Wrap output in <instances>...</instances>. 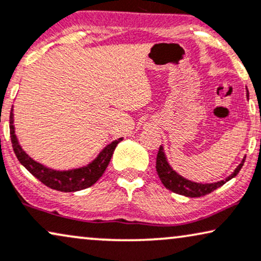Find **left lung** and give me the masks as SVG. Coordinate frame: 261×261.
Here are the masks:
<instances>
[{
	"label": "left lung",
	"mask_w": 261,
	"mask_h": 261,
	"mask_svg": "<svg viewBox=\"0 0 261 261\" xmlns=\"http://www.w3.org/2000/svg\"><path fill=\"white\" fill-rule=\"evenodd\" d=\"M245 160L246 158H243V160L241 161V164L236 167V170L233 171L232 174H230V176L225 178V179L220 180V182L210 183V184L190 182V180H188L182 176H179L177 172H174V171L171 169L169 163H167L166 156H165V153L163 150V147H160L159 151H158L156 166L155 167H156V172L159 174L160 180L163 182L165 188H167L169 190L173 191V193L179 194V195H184L188 197H200L212 193V191L218 189L219 187L224 186L227 180H230L231 178L237 176V173L240 172V170L242 169L243 164H245Z\"/></svg>",
	"instance_id": "left-lung-1"
}]
</instances>
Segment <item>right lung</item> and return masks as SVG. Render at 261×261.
<instances>
[{"label":"right lung","mask_w":261,"mask_h":261,"mask_svg":"<svg viewBox=\"0 0 261 261\" xmlns=\"http://www.w3.org/2000/svg\"><path fill=\"white\" fill-rule=\"evenodd\" d=\"M9 124H11L9 125V133H11L13 150H14L16 158L20 161L22 166H25V169L32 176L37 178L38 180H41L44 186L59 191H65V193L87 189L92 184L96 183L103 174L105 170L107 169L117 144L123 140V138H118L117 141H113L111 144H108L98 154L96 159L92 161L91 164H89L88 166L70 171H55L43 166L42 164L36 163L19 146L14 133V126H13V110L11 111V115H9Z\"/></svg>","instance_id":"obj_1"}]
</instances>
